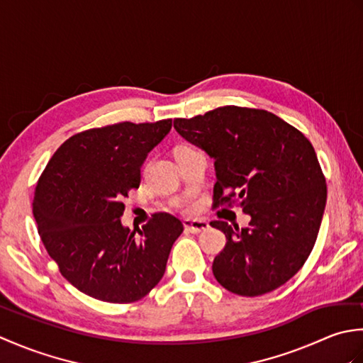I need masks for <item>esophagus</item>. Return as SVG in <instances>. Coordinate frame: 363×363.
<instances>
[{
  "instance_id": "obj_1",
  "label": "esophagus",
  "mask_w": 363,
  "mask_h": 363,
  "mask_svg": "<svg viewBox=\"0 0 363 363\" xmlns=\"http://www.w3.org/2000/svg\"><path fill=\"white\" fill-rule=\"evenodd\" d=\"M209 228H211L209 223H207L206 220H186L184 221V229L191 234L204 233V230H207Z\"/></svg>"
}]
</instances>
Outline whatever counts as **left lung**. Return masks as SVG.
<instances>
[{"instance_id": "left-lung-1", "label": "left lung", "mask_w": 363, "mask_h": 363, "mask_svg": "<svg viewBox=\"0 0 363 363\" xmlns=\"http://www.w3.org/2000/svg\"><path fill=\"white\" fill-rule=\"evenodd\" d=\"M174 129L215 159L213 209L235 204L251 217L242 230L212 221L226 235L215 279L240 296L279 289L311 256L325 213L326 177L309 138L272 112L240 106L174 118Z\"/></svg>"}]
</instances>
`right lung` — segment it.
I'll return each instance as SVG.
<instances>
[{"mask_svg": "<svg viewBox=\"0 0 363 363\" xmlns=\"http://www.w3.org/2000/svg\"><path fill=\"white\" fill-rule=\"evenodd\" d=\"M172 118L121 121L72 135L52 154L34 190L33 212L46 252L65 279L113 304L145 298L165 273L184 226L154 213L135 233L121 226L123 199L140 186V167Z\"/></svg>", "mask_w": 363, "mask_h": 363, "instance_id": "1", "label": "right lung"}]
</instances>
